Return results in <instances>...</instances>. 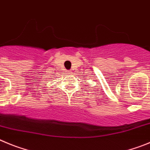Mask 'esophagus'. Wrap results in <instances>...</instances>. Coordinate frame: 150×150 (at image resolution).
Wrapping results in <instances>:
<instances>
[{
    "instance_id": "34e87169",
    "label": "esophagus",
    "mask_w": 150,
    "mask_h": 150,
    "mask_svg": "<svg viewBox=\"0 0 150 150\" xmlns=\"http://www.w3.org/2000/svg\"><path fill=\"white\" fill-rule=\"evenodd\" d=\"M71 72H72V71H70V70L67 71V73H68V74H71Z\"/></svg>"
}]
</instances>
